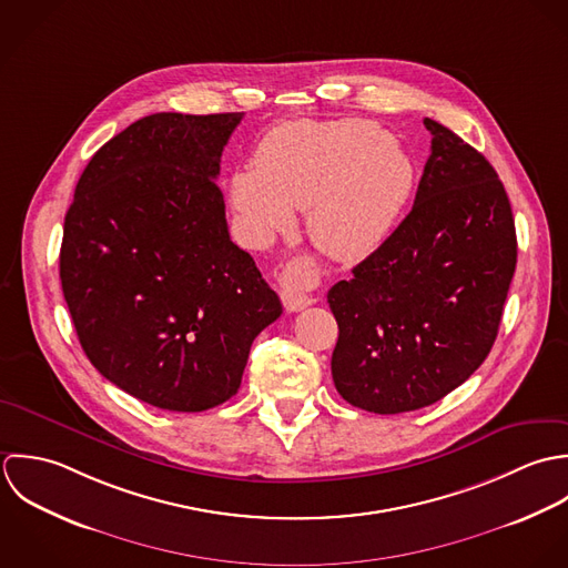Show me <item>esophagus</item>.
Masks as SVG:
<instances>
[{
    "label": "esophagus",
    "instance_id": "1",
    "mask_svg": "<svg viewBox=\"0 0 568 568\" xmlns=\"http://www.w3.org/2000/svg\"><path fill=\"white\" fill-rule=\"evenodd\" d=\"M321 285V272L318 265L307 258L298 256L290 261L281 274H278V287H281V301L287 312H303L314 303L312 290Z\"/></svg>",
    "mask_w": 568,
    "mask_h": 568
}]
</instances>
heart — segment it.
Returning <instances> with one entry per match:
<instances>
[{
  "mask_svg": "<svg viewBox=\"0 0 568 568\" xmlns=\"http://www.w3.org/2000/svg\"><path fill=\"white\" fill-rule=\"evenodd\" d=\"M415 180V162L377 122H290L261 142L254 171L232 178L230 200L256 243L290 230L294 211H310L314 245L359 263L386 243Z\"/></svg>",
  "mask_w": 568,
  "mask_h": 568,
  "instance_id": "heart-1",
  "label": "heart"
}]
</instances>
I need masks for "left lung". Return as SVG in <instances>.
I'll list each match as a JSON object with an SVG mask.
<instances>
[{
	"mask_svg": "<svg viewBox=\"0 0 568 568\" xmlns=\"http://www.w3.org/2000/svg\"><path fill=\"white\" fill-rule=\"evenodd\" d=\"M413 211L336 283L334 384L351 406L397 415L460 386L496 341L516 270L503 182L474 146L433 118Z\"/></svg>",
	"mask_w": 568,
	"mask_h": 568,
	"instance_id": "obj_1",
	"label": "left lung"
}]
</instances>
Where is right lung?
<instances>
[{
    "label": "right lung",
    "mask_w": 568,
    "mask_h": 568,
    "mask_svg": "<svg viewBox=\"0 0 568 568\" xmlns=\"http://www.w3.org/2000/svg\"><path fill=\"white\" fill-rule=\"evenodd\" d=\"M241 118L135 120L92 155L65 215L59 274L79 342L103 377L162 410L227 402L283 314L230 241L215 182Z\"/></svg>",
    "instance_id": "1"
}]
</instances>
